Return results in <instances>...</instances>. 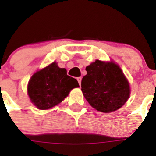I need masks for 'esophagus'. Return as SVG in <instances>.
<instances>
[{
  "label": "esophagus",
  "mask_w": 156,
  "mask_h": 156,
  "mask_svg": "<svg viewBox=\"0 0 156 156\" xmlns=\"http://www.w3.org/2000/svg\"><path fill=\"white\" fill-rule=\"evenodd\" d=\"M77 80H78V83L79 84H81V80H82V77H77Z\"/></svg>",
  "instance_id": "obj_1"
}]
</instances>
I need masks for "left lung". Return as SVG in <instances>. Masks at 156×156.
Returning a JSON list of instances; mask_svg holds the SVG:
<instances>
[{
  "label": "left lung",
  "mask_w": 156,
  "mask_h": 156,
  "mask_svg": "<svg viewBox=\"0 0 156 156\" xmlns=\"http://www.w3.org/2000/svg\"><path fill=\"white\" fill-rule=\"evenodd\" d=\"M86 71L81 90L94 108L108 113L126 102L130 94L129 84L118 65L96 60L87 66Z\"/></svg>",
  "instance_id": "obj_1"
}]
</instances>
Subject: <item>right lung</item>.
Returning <instances> with one entry per match:
<instances>
[{"label": "right lung", "mask_w": 156, "mask_h": 156, "mask_svg": "<svg viewBox=\"0 0 156 156\" xmlns=\"http://www.w3.org/2000/svg\"><path fill=\"white\" fill-rule=\"evenodd\" d=\"M79 87L76 80L67 75L66 69L53 62L32 76L27 91L37 108L46 110L62 102L72 89Z\"/></svg>", "instance_id": "right-lung-1"}]
</instances>
